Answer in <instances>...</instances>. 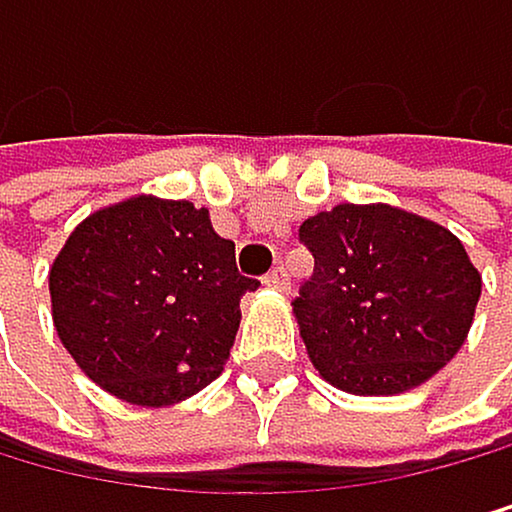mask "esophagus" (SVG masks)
Masks as SVG:
<instances>
[{
    "instance_id": "34e87169",
    "label": "esophagus",
    "mask_w": 512,
    "mask_h": 512,
    "mask_svg": "<svg viewBox=\"0 0 512 512\" xmlns=\"http://www.w3.org/2000/svg\"><path fill=\"white\" fill-rule=\"evenodd\" d=\"M266 285L275 288V291H288V275H285V269H272L266 275Z\"/></svg>"
}]
</instances>
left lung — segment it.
Instances as JSON below:
<instances>
[{
    "mask_svg": "<svg viewBox=\"0 0 512 512\" xmlns=\"http://www.w3.org/2000/svg\"><path fill=\"white\" fill-rule=\"evenodd\" d=\"M301 240L314 253V275L291 311L333 388L404 394L468 340L481 272L449 227L378 201L307 217Z\"/></svg>",
    "mask_w": 512,
    "mask_h": 512,
    "instance_id": "obj_1",
    "label": "left lung"
}]
</instances>
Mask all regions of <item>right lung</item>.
<instances>
[{"label":"right lung","instance_id":"add662e5","mask_svg":"<svg viewBox=\"0 0 512 512\" xmlns=\"http://www.w3.org/2000/svg\"><path fill=\"white\" fill-rule=\"evenodd\" d=\"M256 288L208 208L134 195L66 237L50 266V311L95 385L137 407H169L224 372L240 298Z\"/></svg>","mask_w":512,"mask_h":512}]
</instances>
